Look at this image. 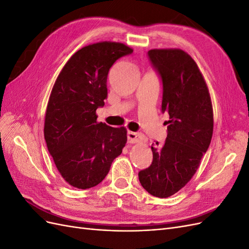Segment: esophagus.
<instances>
[{
  "label": "esophagus",
  "mask_w": 249,
  "mask_h": 249,
  "mask_svg": "<svg viewBox=\"0 0 249 249\" xmlns=\"http://www.w3.org/2000/svg\"><path fill=\"white\" fill-rule=\"evenodd\" d=\"M142 141V137L137 133L134 132H127V142L129 143H138Z\"/></svg>",
  "instance_id": "obj_1"
}]
</instances>
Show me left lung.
<instances>
[{"mask_svg":"<svg viewBox=\"0 0 249 249\" xmlns=\"http://www.w3.org/2000/svg\"><path fill=\"white\" fill-rule=\"evenodd\" d=\"M148 58L163 84L162 112H167V138L152 144L153 162L138 173L142 187L166 198L196 172L213 135V108L209 89L190 55L179 49H154Z\"/></svg>","mask_w":249,"mask_h":249,"instance_id":"1","label":"left lung"}]
</instances>
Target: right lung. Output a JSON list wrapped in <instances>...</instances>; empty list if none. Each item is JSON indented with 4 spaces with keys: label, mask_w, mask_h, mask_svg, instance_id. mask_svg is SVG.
Returning <instances> with one entry per match:
<instances>
[{
    "label": "right lung",
    "mask_w": 249,
    "mask_h": 249,
    "mask_svg": "<svg viewBox=\"0 0 249 249\" xmlns=\"http://www.w3.org/2000/svg\"><path fill=\"white\" fill-rule=\"evenodd\" d=\"M132 53L120 42L89 44L71 57L52 89L44 139L60 175L78 189L99 185L126 143L125 127L99 123L96 109L107 99L111 66Z\"/></svg>",
    "instance_id": "add662e5"
}]
</instances>
